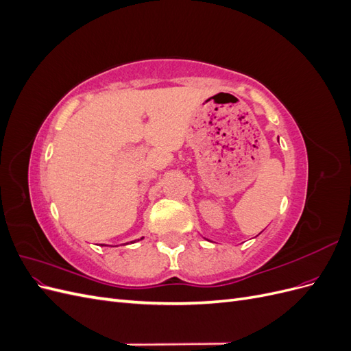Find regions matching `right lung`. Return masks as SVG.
I'll use <instances>...</instances> for the list:
<instances>
[{
    "label": "right lung",
    "instance_id": "add662e5",
    "mask_svg": "<svg viewBox=\"0 0 351 351\" xmlns=\"http://www.w3.org/2000/svg\"><path fill=\"white\" fill-rule=\"evenodd\" d=\"M142 239H143V237H142ZM142 239H141V240H142ZM132 243H134V241H132Z\"/></svg>",
    "mask_w": 351,
    "mask_h": 351
}]
</instances>
